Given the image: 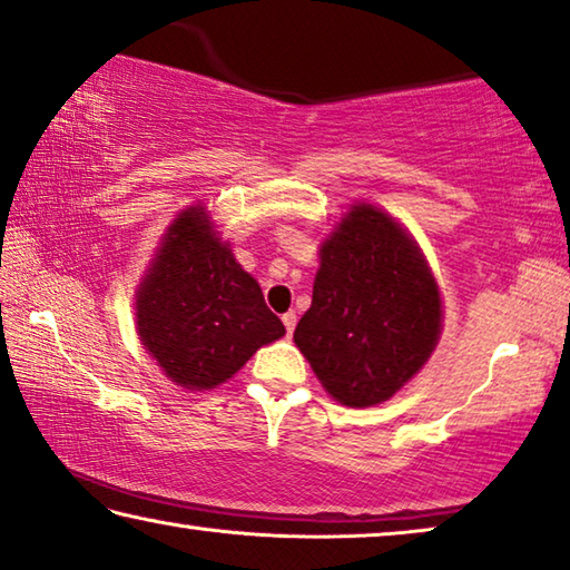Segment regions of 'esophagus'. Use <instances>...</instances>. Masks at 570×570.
Listing matches in <instances>:
<instances>
[{"label": "esophagus", "mask_w": 570, "mask_h": 570, "mask_svg": "<svg viewBox=\"0 0 570 570\" xmlns=\"http://www.w3.org/2000/svg\"><path fill=\"white\" fill-rule=\"evenodd\" d=\"M282 322H284V327H286V334H294V327H296V314H294V312H286L284 317H282Z\"/></svg>", "instance_id": "1"}]
</instances>
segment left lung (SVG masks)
Instances as JSON below:
<instances>
[{
    "instance_id": "8db88e82",
    "label": "left lung",
    "mask_w": 570,
    "mask_h": 570,
    "mask_svg": "<svg viewBox=\"0 0 570 570\" xmlns=\"http://www.w3.org/2000/svg\"><path fill=\"white\" fill-rule=\"evenodd\" d=\"M441 334V294L415 240L357 203L320 246L312 306L294 330L334 401L367 409L426 365Z\"/></svg>"
}]
</instances>
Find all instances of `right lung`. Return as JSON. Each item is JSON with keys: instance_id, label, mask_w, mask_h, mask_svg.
<instances>
[{"instance_id": "add662e5", "label": "right lung", "mask_w": 570, "mask_h": 570, "mask_svg": "<svg viewBox=\"0 0 570 570\" xmlns=\"http://www.w3.org/2000/svg\"><path fill=\"white\" fill-rule=\"evenodd\" d=\"M137 330L169 381L189 391L225 383L286 334L203 205L179 213L161 238L137 288Z\"/></svg>"}]
</instances>
